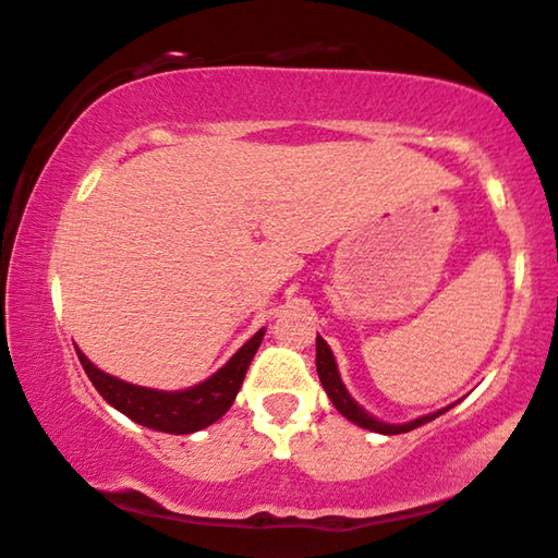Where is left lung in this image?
<instances>
[{"label": "left lung", "mask_w": 558, "mask_h": 558, "mask_svg": "<svg viewBox=\"0 0 558 558\" xmlns=\"http://www.w3.org/2000/svg\"><path fill=\"white\" fill-rule=\"evenodd\" d=\"M315 368H318V376H320V384L326 388L328 398L336 405L338 413H343L348 421L355 423V426L361 428H368L373 434H384V436H396V434H405V430H413L423 426V423L438 418L440 413H446L448 409H440L436 413H428V415H421V418L409 421V423H384L378 421L376 415H371L368 411L363 409L353 401V396L348 393V388L343 386V380H340V373H338V363H336V355H332L330 345L323 340L320 336L315 338Z\"/></svg>", "instance_id": "1"}]
</instances>
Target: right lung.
Instances as JSON below:
<instances>
[{
	"mask_svg": "<svg viewBox=\"0 0 558 558\" xmlns=\"http://www.w3.org/2000/svg\"><path fill=\"white\" fill-rule=\"evenodd\" d=\"M265 328L257 330L218 373H213V376L203 380V384L185 390H157L128 384V380H120L110 376V373L99 371L77 345H74V351H77L82 368H85L87 378L93 380L97 393L102 396L112 409H118L120 413H124L128 418L145 428L185 436L213 426L215 421L228 413L240 386H243L247 365H251L253 355L257 353V348H260Z\"/></svg>",
	"mask_w": 558,
	"mask_h": 558,
	"instance_id": "obj_1",
	"label": "right lung"
}]
</instances>
